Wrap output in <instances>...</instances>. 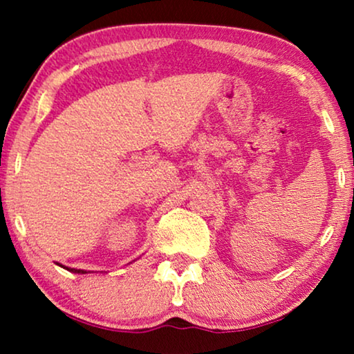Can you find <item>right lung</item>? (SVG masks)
<instances>
[{"mask_svg": "<svg viewBox=\"0 0 354 354\" xmlns=\"http://www.w3.org/2000/svg\"><path fill=\"white\" fill-rule=\"evenodd\" d=\"M57 266H61V268H64L66 270H69V272H74V274H88V272H86V270H84V269H74V268H66V266H62V264H59V263H57Z\"/></svg>", "mask_w": 354, "mask_h": 354, "instance_id": "add662e5", "label": "right lung"}]
</instances>
